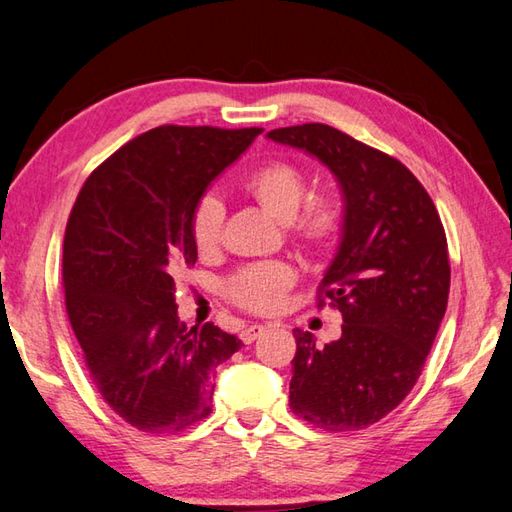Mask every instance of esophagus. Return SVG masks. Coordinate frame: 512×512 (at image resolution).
<instances>
[{
    "instance_id": "esophagus-1",
    "label": "esophagus",
    "mask_w": 512,
    "mask_h": 512,
    "mask_svg": "<svg viewBox=\"0 0 512 512\" xmlns=\"http://www.w3.org/2000/svg\"><path fill=\"white\" fill-rule=\"evenodd\" d=\"M264 332H266L264 325L250 323V325H246V328L242 330V341H244V343H253V341L259 339V336H262Z\"/></svg>"
}]
</instances>
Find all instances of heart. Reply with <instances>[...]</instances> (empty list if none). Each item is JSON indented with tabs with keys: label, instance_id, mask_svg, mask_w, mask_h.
<instances>
[{
	"label": "heart",
	"instance_id": "1",
	"mask_svg": "<svg viewBox=\"0 0 512 512\" xmlns=\"http://www.w3.org/2000/svg\"><path fill=\"white\" fill-rule=\"evenodd\" d=\"M246 189L262 202L270 213L281 220L295 217V233L317 248L332 246L343 233L345 213L339 200L330 195H319L306 202L302 211L301 202L306 198L308 184L303 171L290 162H270V165L250 173ZM300 213L297 214L296 211ZM224 204L215 193H206L195 204L191 215V239L198 253L209 255L222 242L224 228ZM297 270L284 259H268V262H255L239 268L235 275L226 281V295L237 306L250 312L268 314L281 308L286 292L295 286Z\"/></svg>",
	"mask_w": 512,
	"mask_h": 512
}]
</instances>
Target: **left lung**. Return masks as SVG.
<instances>
[{
    "label": "left lung",
    "mask_w": 512,
    "mask_h": 512,
    "mask_svg": "<svg viewBox=\"0 0 512 512\" xmlns=\"http://www.w3.org/2000/svg\"><path fill=\"white\" fill-rule=\"evenodd\" d=\"M328 167L343 193L341 244L319 286V308L341 312L339 341L317 347L295 330L290 409L325 431L385 418L416 385L447 312L451 266L436 204L383 151L323 123L268 132Z\"/></svg>",
    "instance_id": "left-lung-1"
}]
</instances>
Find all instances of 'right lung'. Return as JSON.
<instances>
[{"instance_id":"1","label":"right lung","mask_w":512,"mask_h":512,"mask_svg":"<svg viewBox=\"0 0 512 512\" xmlns=\"http://www.w3.org/2000/svg\"><path fill=\"white\" fill-rule=\"evenodd\" d=\"M259 134L149 129L96 167L72 206L65 310L96 389L138 431L176 433L209 416V376L242 347L213 323L187 330L173 277L198 259L195 204Z\"/></svg>"}]
</instances>
